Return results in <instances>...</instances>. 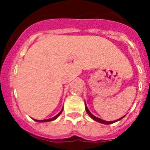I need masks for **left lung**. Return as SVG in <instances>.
Listing matches in <instances>:
<instances>
[{
    "instance_id": "1",
    "label": "left lung",
    "mask_w": 150,
    "mask_h": 150,
    "mask_svg": "<svg viewBox=\"0 0 150 150\" xmlns=\"http://www.w3.org/2000/svg\"><path fill=\"white\" fill-rule=\"evenodd\" d=\"M85 107H86V110L87 114H89V117H91L93 120L97 121V122H100V123H101V124H104V125H110V124H113V123H114V122H117V121H120V120H121V119L123 118L124 117H125V116L122 117L117 119V120H116V121H104V120H103V119H100V118H99V117H96V116H94L93 114H92L91 112L89 110V109H88V107H87L86 103H85Z\"/></svg>"
}]
</instances>
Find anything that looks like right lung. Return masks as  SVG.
<instances>
[{"mask_svg": "<svg viewBox=\"0 0 150 150\" xmlns=\"http://www.w3.org/2000/svg\"><path fill=\"white\" fill-rule=\"evenodd\" d=\"M62 111H63V108H62V110H61V111L59 112L58 114H57L56 116L54 117H52V118L46 119V120H35V119H34V120H35L36 121H37V122H47V121H54V120H55L56 118H57V117H58V116L61 114V112Z\"/></svg>", "mask_w": 150, "mask_h": 150, "instance_id": "obj_1", "label": "right lung"}]
</instances>
